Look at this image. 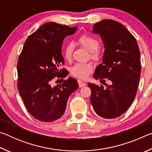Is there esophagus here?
I'll list each match as a JSON object with an SVG mask.
<instances>
[{
	"instance_id": "34e87169",
	"label": "esophagus",
	"mask_w": 152,
	"mask_h": 152,
	"mask_svg": "<svg viewBox=\"0 0 152 152\" xmlns=\"http://www.w3.org/2000/svg\"><path fill=\"white\" fill-rule=\"evenodd\" d=\"M78 84H79V87H83V86H86V82H83V81H82V80H78Z\"/></svg>"
}]
</instances>
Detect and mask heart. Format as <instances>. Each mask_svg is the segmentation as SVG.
I'll return each instance as SVG.
<instances>
[{
  "instance_id": "obj_1",
  "label": "heart",
  "mask_w": 152,
  "mask_h": 152,
  "mask_svg": "<svg viewBox=\"0 0 152 152\" xmlns=\"http://www.w3.org/2000/svg\"><path fill=\"white\" fill-rule=\"evenodd\" d=\"M78 42L91 52V57L94 60L100 58V51L98 50L99 43L95 38L90 35H84L79 37ZM74 46L72 43H69L66 45L64 50V58L66 61H70L72 57ZM93 69V66L90 63H78L71 68V73L74 76L80 79H84L88 76Z\"/></svg>"
}]
</instances>
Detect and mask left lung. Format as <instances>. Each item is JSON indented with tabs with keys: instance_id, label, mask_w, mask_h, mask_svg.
<instances>
[{
	"instance_id": "8db88e82",
	"label": "left lung",
	"mask_w": 152,
	"mask_h": 152,
	"mask_svg": "<svg viewBox=\"0 0 152 152\" xmlns=\"http://www.w3.org/2000/svg\"><path fill=\"white\" fill-rule=\"evenodd\" d=\"M92 33L99 34L104 52L102 63L96 67L94 79L108 78L110 84L89 82L91 102L98 115L115 119L127 111L137 93L141 74L140 49L132 33L114 20L105 19L93 25Z\"/></svg>"
}]
</instances>
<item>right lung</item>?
Here are the masks:
<instances>
[{
  "label": "right lung",
  "mask_w": 152,
  "mask_h": 152,
  "mask_svg": "<svg viewBox=\"0 0 152 152\" xmlns=\"http://www.w3.org/2000/svg\"><path fill=\"white\" fill-rule=\"evenodd\" d=\"M77 28L53 22L43 24L27 37L19 56V94L30 115L41 121L60 119L69 96L78 88V82L72 77L62 84L51 85L55 79L66 76L64 68L60 70L64 63L61 45L64 38L74 34Z\"/></svg>",
  "instance_id": "obj_1"
}]
</instances>
